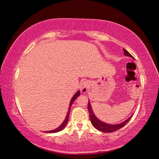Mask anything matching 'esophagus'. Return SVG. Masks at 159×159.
Listing matches in <instances>:
<instances>
[{
    "instance_id": "esophagus-1",
    "label": "esophagus",
    "mask_w": 159,
    "mask_h": 159,
    "mask_svg": "<svg viewBox=\"0 0 159 159\" xmlns=\"http://www.w3.org/2000/svg\"><path fill=\"white\" fill-rule=\"evenodd\" d=\"M89 88V83L87 81H84L80 84V90L81 92L85 93Z\"/></svg>"
}]
</instances>
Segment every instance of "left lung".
<instances>
[{"mask_svg":"<svg viewBox=\"0 0 159 159\" xmlns=\"http://www.w3.org/2000/svg\"><path fill=\"white\" fill-rule=\"evenodd\" d=\"M123 52H124V54L126 56H129V57H131L134 58L133 56L130 54L128 51L125 50L124 48H123ZM88 111H89L90 121L91 122V124L93 125V126L95 129L99 130V131L104 132V133H112L113 131H117V130H119V129H121L123 126L125 125L129 122V120L131 119V117H132V115H131V116L130 117L129 119H127V120H125V121L121 123H119L117 125H109V124L101 121L100 120H99L97 117L95 116V115L93 112V110H92V109H91L89 102H88Z\"/></svg>","mask_w":159,"mask_h":159,"instance_id":"obj_1","label":"left lung"}]
</instances>
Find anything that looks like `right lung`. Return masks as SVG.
Instances as JSON below:
<instances>
[{"instance_id": "obj_1", "label": "right lung", "mask_w": 159, "mask_h": 159, "mask_svg": "<svg viewBox=\"0 0 159 159\" xmlns=\"http://www.w3.org/2000/svg\"><path fill=\"white\" fill-rule=\"evenodd\" d=\"M80 95V91L78 90V92H77L73 97H72V98H71V101H70V107H69V110H68V113H67V115H66V119H65V120L64 121V122L61 123V125L60 126V127H57V129H54V130H52V131H46V132H47V133H57V132H58V131H61L62 129H64V127H65V126H66V125L67 124V123H68V118H69V114H70V109H71V106L72 105V104H73V103H74V102L75 101V99L78 97V96Z\"/></svg>"}]
</instances>
